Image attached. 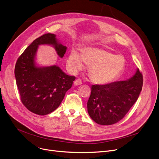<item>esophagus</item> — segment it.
Instances as JSON below:
<instances>
[{"label": "esophagus", "mask_w": 159, "mask_h": 159, "mask_svg": "<svg viewBox=\"0 0 159 159\" xmlns=\"http://www.w3.org/2000/svg\"><path fill=\"white\" fill-rule=\"evenodd\" d=\"M81 84H82V80L79 79H76L74 81V85L75 86H79V85H81Z\"/></svg>", "instance_id": "obj_1"}]
</instances>
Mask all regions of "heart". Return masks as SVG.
Segmentation results:
<instances>
[{"label":"heart","mask_w":159,"mask_h":159,"mask_svg":"<svg viewBox=\"0 0 159 159\" xmlns=\"http://www.w3.org/2000/svg\"><path fill=\"white\" fill-rule=\"evenodd\" d=\"M84 62L89 66L91 79L99 84H108L117 79L126 66V61L120 55L101 48H88L81 55L72 50L67 59V67L71 73H77L84 68Z\"/></svg>","instance_id":"b5f03b06"}]
</instances>
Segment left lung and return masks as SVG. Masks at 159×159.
<instances>
[{"label": "left lung", "mask_w": 159, "mask_h": 159, "mask_svg": "<svg viewBox=\"0 0 159 159\" xmlns=\"http://www.w3.org/2000/svg\"><path fill=\"white\" fill-rule=\"evenodd\" d=\"M143 84V75L137 69L135 74L127 80L92 85L87 103L90 117L101 125L119 122L137 101Z\"/></svg>", "instance_id": "8db88e82"}]
</instances>
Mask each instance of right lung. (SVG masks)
Segmentation results:
<instances>
[{"instance_id": "right-lung-1", "label": "right lung", "mask_w": 159, "mask_h": 159, "mask_svg": "<svg viewBox=\"0 0 159 159\" xmlns=\"http://www.w3.org/2000/svg\"><path fill=\"white\" fill-rule=\"evenodd\" d=\"M41 44L53 46L61 58L66 52L67 47L58 43L55 34L42 35L33 40L18 58L15 76L24 106L33 113L46 115L60 106L66 91L71 88L75 77L66 75L55 65L37 66L35 56Z\"/></svg>"}]
</instances>
